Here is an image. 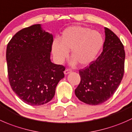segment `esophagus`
Returning a JSON list of instances; mask_svg holds the SVG:
<instances>
[{"label": "esophagus", "instance_id": "obj_1", "mask_svg": "<svg viewBox=\"0 0 132 132\" xmlns=\"http://www.w3.org/2000/svg\"><path fill=\"white\" fill-rule=\"evenodd\" d=\"M72 72V70H70V69H65V70L64 71V74L67 75V74H69V73H70Z\"/></svg>", "mask_w": 132, "mask_h": 132}]
</instances>
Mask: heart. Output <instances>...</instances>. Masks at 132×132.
<instances>
[{
	"label": "heart",
	"mask_w": 132,
	"mask_h": 132,
	"mask_svg": "<svg viewBox=\"0 0 132 132\" xmlns=\"http://www.w3.org/2000/svg\"><path fill=\"white\" fill-rule=\"evenodd\" d=\"M104 43L102 35L82 26H72L62 33L60 41L54 40L52 53L58 63L66 59L70 50L72 63L86 66L94 61Z\"/></svg>",
	"instance_id": "obj_1"
}]
</instances>
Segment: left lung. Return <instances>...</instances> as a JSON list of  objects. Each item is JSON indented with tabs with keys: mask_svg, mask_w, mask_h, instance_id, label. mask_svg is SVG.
Returning <instances> with one entry per match:
<instances>
[{
	"mask_svg": "<svg viewBox=\"0 0 132 132\" xmlns=\"http://www.w3.org/2000/svg\"><path fill=\"white\" fill-rule=\"evenodd\" d=\"M103 51L96 60L79 70L81 81L76 96L85 104L96 105L110 98L119 86L124 74V46L112 31L105 28Z\"/></svg>",
	"mask_w": 132,
	"mask_h": 132,
	"instance_id": "8db88e82",
	"label": "left lung"
}]
</instances>
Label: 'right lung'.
Wrapping results in <instances>:
<instances>
[{
  "mask_svg": "<svg viewBox=\"0 0 132 132\" xmlns=\"http://www.w3.org/2000/svg\"><path fill=\"white\" fill-rule=\"evenodd\" d=\"M53 37L36 24L21 30L12 37L6 50L9 83L26 104L49 102L64 77L65 68L50 59Z\"/></svg>",
  "mask_w": 132,
  "mask_h": 132,
  "instance_id": "obj_1",
  "label": "right lung"
}]
</instances>
